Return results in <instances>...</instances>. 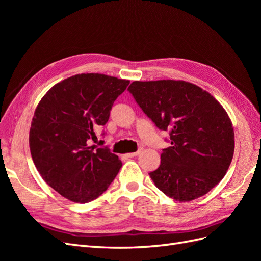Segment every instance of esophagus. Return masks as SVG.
Masks as SVG:
<instances>
[{
	"label": "esophagus",
	"mask_w": 261,
	"mask_h": 261,
	"mask_svg": "<svg viewBox=\"0 0 261 261\" xmlns=\"http://www.w3.org/2000/svg\"><path fill=\"white\" fill-rule=\"evenodd\" d=\"M140 152H141V149H139L138 151H136V152H130V153H127V154H125V155L127 156V158H133V156H136V155H138Z\"/></svg>",
	"instance_id": "34e87169"
}]
</instances>
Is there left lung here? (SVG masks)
Masks as SVG:
<instances>
[{
  "instance_id": "obj_1",
  "label": "left lung",
  "mask_w": 261,
  "mask_h": 261,
  "mask_svg": "<svg viewBox=\"0 0 261 261\" xmlns=\"http://www.w3.org/2000/svg\"><path fill=\"white\" fill-rule=\"evenodd\" d=\"M171 146L150 172L154 185L176 201L206 195L222 179L234 153V130L223 107L200 87L184 81L133 82L127 89Z\"/></svg>"
}]
</instances>
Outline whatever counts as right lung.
Here are the masks:
<instances>
[{"label": "right lung", "mask_w": 261, "mask_h": 261, "mask_svg": "<svg viewBox=\"0 0 261 261\" xmlns=\"http://www.w3.org/2000/svg\"><path fill=\"white\" fill-rule=\"evenodd\" d=\"M129 81L77 74L54 85L39 102L29 130L38 172L64 198L86 203L103 194L122 162L108 148L89 146Z\"/></svg>", "instance_id": "right-lung-1"}]
</instances>
